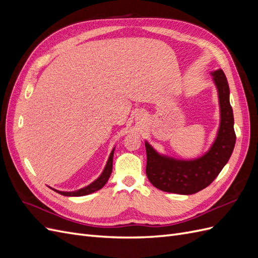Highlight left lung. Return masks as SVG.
<instances>
[{"label":"left lung","instance_id":"left-lung-1","mask_svg":"<svg viewBox=\"0 0 258 258\" xmlns=\"http://www.w3.org/2000/svg\"><path fill=\"white\" fill-rule=\"evenodd\" d=\"M220 100L221 122L217 137L210 150L194 160H179L158 154L145 142L146 175L162 191L192 195L212 183L228 162L236 144L233 113L229 102V86L223 70L211 73Z\"/></svg>","mask_w":258,"mask_h":258}]
</instances>
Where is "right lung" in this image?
<instances>
[{
	"label": "right lung",
	"mask_w": 258,
	"mask_h": 258,
	"mask_svg": "<svg viewBox=\"0 0 258 258\" xmlns=\"http://www.w3.org/2000/svg\"><path fill=\"white\" fill-rule=\"evenodd\" d=\"M114 150L111 152L110 157H108V160L106 162V166L103 170V172L101 173V175L96 179L95 182H92L91 184H89L88 186L84 187V188H81L79 190H74V191H60L57 189H53L54 191H57L60 195H63V196H68V197H80V196H86V195H89L95 192L99 189L102 188V187L106 184L107 179L110 178L111 173H112V169H113V156H114Z\"/></svg>",
	"instance_id": "obj_1"
}]
</instances>
